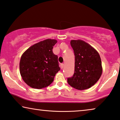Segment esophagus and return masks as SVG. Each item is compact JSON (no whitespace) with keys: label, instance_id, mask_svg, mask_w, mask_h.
Instances as JSON below:
<instances>
[{"label":"esophagus","instance_id":"1","mask_svg":"<svg viewBox=\"0 0 120 120\" xmlns=\"http://www.w3.org/2000/svg\"><path fill=\"white\" fill-rule=\"evenodd\" d=\"M64 67V64H61V68H63Z\"/></svg>","mask_w":120,"mask_h":120}]
</instances>
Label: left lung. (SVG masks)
Masks as SVG:
<instances>
[{"label":"left lung","mask_w":120,"mask_h":120,"mask_svg":"<svg viewBox=\"0 0 120 120\" xmlns=\"http://www.w3.org/2000/svg\"><path fill=\"white\" fill-rule=\"evenodd\" d=\"M70 43L75 55V72L67 78V82L77 90L90 88L102 75L100 55L93 47L82 40H72Z\"/></svg>","instance_id":"left-lung-1"}]
</instances>
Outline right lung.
I'll use <instances>...</instances> for the list:
<instances>
[{
	"label": "right lung",
	"mask_w": 120,
	"mask_h": 120,
	"mask_svg": "<svg viewBox=\"0 0 120 120\" xmlns=\"http://www.w3.org/2000/svg\"><path fill=\"white\" fill-rule=\"evenodd\" d=\"M56 43L55 39L45 40L31 45L22 55L20 74L30 87L40 89L48 86L60 70L58 56L52 50Z\"/></svg>",
	"instance_id": "obj_1"
}]
</instances>
